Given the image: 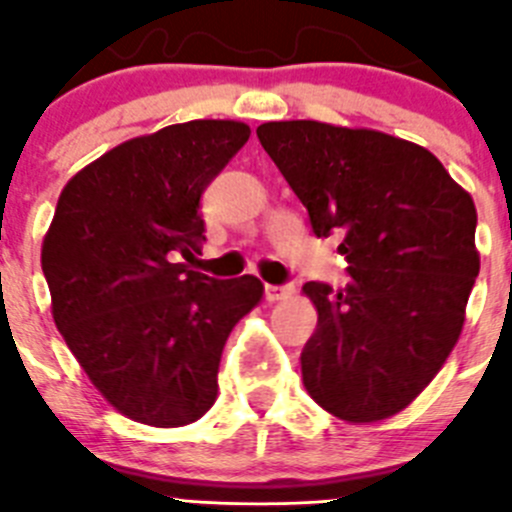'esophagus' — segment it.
Returning <instances> with one entry per match:
<instances>
[{
    "instance_id": "34e87169",
    "label": "esophagus",
    "mask_w": 512,
    "mask_h": 512,
    "mask_svg": "<svg viewBox=\"0 0 512 512\" xmlns=\"http://www.w3.org/2000/svg\"><path fill=\"white\" fill-rule=\"evenodd\" d=\"M294 294L292 284H266L264 287V297L269 302H279V299H287Z\"/></svg>"
}]
</instances>
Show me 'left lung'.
Returning a JSON list of instances; mask_svg holds the SVG:
<instances>
[{"label": "left lung", "mask_w": 512, "mask_h": 512, "mask_svg": "<svg viewBox=\"0 0 512 512\" xmlns=\"http://www.w3.org/2000/svg\"><path fill=\"white\" fill-rule=\"evenodd\" d=\"M309 213L337 236L350 281H307L317 330L302 381L332 416L370 424L406 409L457 345L480 274L477 210L429 149L373 129L269 121L256 129Z\"/></svg>", "instance_id": "left-lung-1"}]
</instances>
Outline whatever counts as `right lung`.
I'll list each match as a JSON object with an SVG mask.
<instances>
[{
	"instance_id": "obj_1",
	"label": "right lung",
	"mask_w": 512,
	"mask_h": 512,
	"mask_svg": "<svg viewBox=\"0 0 512 512\" xmlns=\"http://www.w3.org/2000/svg\"><path fill=\"white\" fill-rule=\"evenodd\" d=\"M248 137L241 121L164 126L60 192L42 241L53 320L101 396L139 424L198 421L218 396L225 340L261 302L256 276L213 279L180 261L203 248L200 198Z\"/></svg>"
}]
</instances>
